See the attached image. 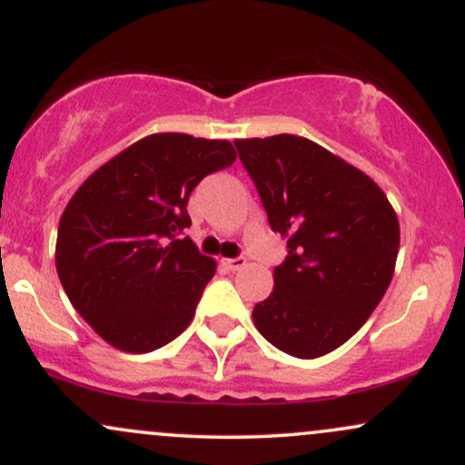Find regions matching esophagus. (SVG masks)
Here are the masks:
<instances>
[{
	"label": "esophagus",
	"instance_id": "1",
	"mask_svg": "<svg viewBox=\"0 0 465 465\" xmlns=\"http://www.w3.org/2000/svg\"><path fill=\"white\" fill-rule=\"evenodd\" d=\"M244 264H247V260H244V258H229V260H225V266H227L229 271H240Z\"/></svg>",
	"mask_w": 465,
	"mask_h": 465
}]
</instances>
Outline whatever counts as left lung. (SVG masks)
<instances>
[{"label":"left lung","mask_w":465,"mask_h":465,"mask_svg":"<svg viewBox=\"0 0 465 465\" xmlns=\"http://www.w3.org/2000/svg\"><path fill=\"white\" fill-rule=\"evenodd\" d=\"M288 255L253 323L277 350L317 359L370 319L396 269L400 225L385 192L323 146L300 135L236 140Z\"/></svg>","instance_id":"obj_1"}]
</instances>
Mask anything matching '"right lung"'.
<instances>
[{"label": "right lung", "instance_id": "1", "mask_svg": "<svg viewBox=\"0 0 465 465\" xmlns=\"http://www.w3.org/2000/svg\"><path fill=\"white\" fill-rule=\"evenodd\" d=\"M236 162L227 140L154 133L84 181L58 223L56 271L76 312L109 345L146 354L188 328L216 262L192 240L188 199Z\"/></svg>", "mask_w": 465, "mask_h": 465}]
</instances>
